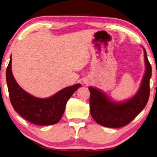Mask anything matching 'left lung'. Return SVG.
<instances>
[{
    "label": "left lung",
    "mask_w": 157,
    "mask_h": 157,
    "mask_svg": "<svg viewBox=\"0 0 157 157\" xmlns=\"http://www.w3.org/2000/svg\"><path fill=\"white\" fill-rule=\"evenodd\" d=\"M145 56V72L137 93L125 102L112 101L107 95L99 89L90 86V112L99 125L108 128H121L132 121L146 105L150 95V78L151 66Z\"/></svg>",
    "instance_id": "1"
}]
</instances>
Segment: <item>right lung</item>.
<instances>
[{
  "label": "right lung",
  "instance_id": "1",
  "mask_svg": "<svg viewBox=\"0 0 157 157\" xmlns=\"http://www.w3.org/2000/svg\"><path fill=\"white\" fill-rule=\"evenodd\" d=\"M6 78L10 101L15 111L27 121L38 125H54L60 121L66 102L81 86L80 84L68 86L48 98L32 96L16 82L12 72V57L6 68Z\"/></svg>",
  "mask_w": 157,
  "mask_h": 157
}]
</instances>
